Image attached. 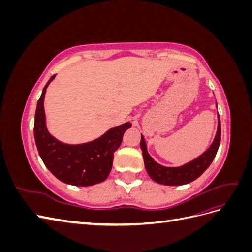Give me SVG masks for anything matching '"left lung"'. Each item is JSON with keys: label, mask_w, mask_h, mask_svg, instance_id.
<instances>
[{"label": "left lung", "mask_w": 252, "mask_h": 252, "mask_svg": "<svg viewBox=\"0 0 252 252\" xmlns=\"http://www.w3.org/2000/svg\"><path fill=\"white\" fill-rule=\"evenodd\" d=\"M218 130L216 138L213 140L210 147L206 150L203 155L194 158L193 161L189 162L180 167H165L158 164L152 158L148 151L146 143H145L144 136L141 134L140 146L143 152V158L145 168L147 170L149 177L158 184L168 185V186H179L185 185L188 183L196 180L203 174V172L208 168L212 163L213 158H216L218 152L220 142V116L218 117Z\"/></svg>", "instance_id": "obj_1"}]
</instances>
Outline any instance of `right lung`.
Segmentation results:
<instances>
[{
  "instance_id": "1",
  "label": "right lung",
  "mask_w": 252,
  "mask_h": 252,
  "mask_svg": "<svg viewBox=\"0 0 252 252\" xmlns=\"http://www.w3.org/2000/svg\"><path fill=\"white\" fill-rule=\"evenodd\" d=\"M52 75L37 101L34 117V140L37 151L48 170L61 182L74 186H91L105 181L112 168L113 154L131 123L109 129L100 138L84 144L69 145L58 141L48 132L44 111V97Z\"/></svg>"
}]
</instances>
